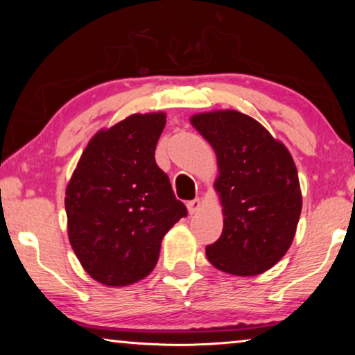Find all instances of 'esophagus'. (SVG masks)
I'll return each instance as SVG.
<instances>
[{
	"mask_svg": "<svg viewBox=\"0 0 355 355\" xmlns=\"http://www.w3.org/2000/svg\"><path fill=\"white\" fill-rule=\"evenodd\" d=\"M186 207H188L189 214H196L200 209V207H202V200L200 199H194V200L188 202V205H186Z\"/></svg>",
	"mask_w": 355,
	"mask_h": 355,
	"instance_id": "1",
	"label": "esophagus"
}]
</instances>
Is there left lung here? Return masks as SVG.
Masks as SVG:
<instances>
[{"mask_svg": "<svg viewBox=\"0 0 355 355\" xmlns=\"http://www.w3.org/2000/svg\"><path fill=\"white\" fill-rule=\"evenodd\" d=\"M218 156L222 235L207 245L208 261L233 275H257L286 254L302 209L296 164L284 144L238 111L191 117Z\"/></svg>", "mask_w": 355, "mask_h": 355, "instance_id": "8db88e82", "label": "left lung"}]
</instances>
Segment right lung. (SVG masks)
<instances>
[{"label": "right lung", "mask_w": 355, "mask_h": 355, "mask_svg": "<svg viewBox=\"0 0 355 355\" xmlns=\"http://www.w3.org/2000/svg\"><path fill=\"white\" fill-rule=\"evenodd\" d=\"M164 112L133 114L89 141L65 189L69 239L92 279L125 286L153 271L161 241L188 216L155 161Z\"/></svg>", "instance_id": "add662e5"}]
</instances>
